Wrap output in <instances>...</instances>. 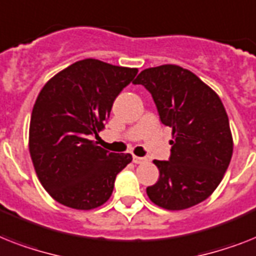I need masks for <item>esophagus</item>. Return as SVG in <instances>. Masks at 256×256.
<instances>
[{
    "label": "esophagus",
    "mask_w": 256,
    "mask_h": 256,
    "mask_svg": "<svg viewBox=\"0 0 256 256\" xmlns=\"http://www.w3.org/2000/svg\"><path fill=\"white\" fill-rule=\"evenodd\" d=\"M132 163L135 164L147 163V158H140V156H136V155H132Z\"/></svg>",
    "instance_id": "1"
}]
</instances>
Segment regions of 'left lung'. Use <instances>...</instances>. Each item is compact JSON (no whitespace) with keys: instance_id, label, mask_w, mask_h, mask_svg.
Listing matches in <instances>:
<instances>
[{"instance_id":"8db88e82","label":"left lung","mask_w":256,"mask_h":256,"mask_svg":"<svg viewBox=\"0 0 256 256\" xmlns=\"http://www.w3.org/2000/svg\"><path fill=\"white\" fill-rule=\"evenodd\" d=\"M151 93L162 124L172 128L170 160H154L159 178L146 189L155 205L182 210L202 202L224 178L232 155L229 117L217 93L175 64L147 68L135 78Z\"/></svg>"}]
</instances>
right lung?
Wrapping results in <instances>:
<instances>
[{
	"instance_id": "obj_1",
	"label": "right lung",
	"mask_w": 256,
	"mask_h": 256,
	"mask_svg": "<svg viewBox=\"0 0 256 256\" xmlns=\"http://www.w3.org/2000/svg\"><path fill=\"white\" fill-rule=\"evenodd\" d=\"M136 68L78 60L50 78L32 108L28 150L35 172L54 200L78 210L101 206L116 176L132 160L93 140L105 128L116 97Z\"/></svg>"
}]
</instances>
